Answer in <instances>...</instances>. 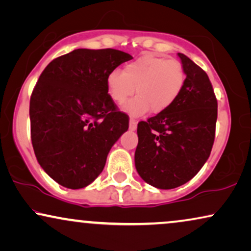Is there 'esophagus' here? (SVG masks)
Instances as JSON below:
<instances>
[{"instance_id": "obj_1", "label": "esophagus", "mask_w": 251, "mask_h": 251, "mask_svg": "<svg viewBox=\"0 0 251 251\" xmlns=\"http://www.w3.org/2000/svg\"><path fill=\"white\" fill-rule=\"evenodd\" d=\"M136 126H138V123H136V120L133 119V118L129 119V129H131V131H135Z\"/></svg>"}]
</instances>
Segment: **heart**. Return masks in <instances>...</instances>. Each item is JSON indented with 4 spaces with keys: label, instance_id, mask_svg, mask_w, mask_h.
<instances>
[{
    "label": "heart",
    "instance_id": "b5f03b06",
    "mask_svg": "<svg viewBox=\"0 0 251 251\" xmlns=\"http://www.w3.org/2000/svg\"><path fill=\"white\" fill-rule=\"evenodd\" d=\"M186 82V71L175 59L145 53L128 63L124 71L113 70L106 76V88L113 102L122 104L135 93L138 96L123 106L131 116L140 117L149 110L164 112L179 98Z\"/></svg>",
    "mask_w": 251,
    "mask_h": 251
}]
</instances>
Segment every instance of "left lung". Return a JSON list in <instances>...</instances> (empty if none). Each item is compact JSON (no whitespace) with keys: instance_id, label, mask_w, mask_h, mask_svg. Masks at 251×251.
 <instances>
[{"instance_id":"left-lung-1","label":"left lung","mask_w":251,"mask_h":251,"mask_svg":"<svg viewBox=\"0 0 251 251\" xmlns=\"http://www.w3.org/2000/svg\"><path fill=\"white\" fill-rule=\"evenodd\" d=\"M178 56L186 71L179 98L164 112L138 124L136 171L159 189L176 188L198 175L216 134L218 104L209 76L186 55Z\"/></svg>"}]
</instances>
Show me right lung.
Masks as SVG:
<instances>
[{
	"label": "right lung",
	"mask_w": 251,
	"mask_h": 251,
	"mask_svg": "<svg viewBox=\"0 0 251 251\" xmlns=\"http://www.w3.org/2000/svg\"><path fill=\"white\" fill-rule=\"evenodd\" d=\"M133 57L116 49H75L52 59L29 101L31 139L47 175L71 189L88 186L104 169L129 118L108 94L106 76Z\"/></svg>",
	"instance_id": "right-lung-1"
}]
</instances>
